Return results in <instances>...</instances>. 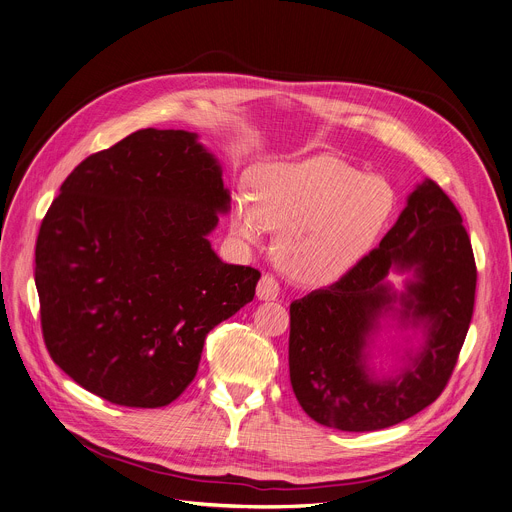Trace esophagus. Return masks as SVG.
<instances>
[{
    "instance_id": "obj_1",
    "label": "esophagus",
    "mask_w": 512,
    "mask_h": 512,
    "mask_svg": "<svg viewBox=\"0 0 512 512\" xmlns=\"http://www.w3.org/2000/svg\"><path fill=\"white\" fill-rule=\"evenodd\" d=\"M279 293H281L279 281L273 275H262V279L258 281V287H256L258 299H264V302H268V299H277Z\"/></svg>"
}]
</instances>
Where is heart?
<instances>
[{
    "mask_svg": "<svg viewBox=\"0 0 512 512\" xmlns=\"http://www.w3.org/2000/svg\"><path fill=\"white\" fill-rule=\"evenodd\" d=\"M395 192L335 157L268 163L252 173V198L233 204L231 227L248 244L279 229L277 258L310 285L343 279L368 256L388 225Z\"/></svg>",
    "mask_w": 512,
    "mask_h": 512,
    "instance_id": "obj_1",
    "label": "heart"
}]
</instances>
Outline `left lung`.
<instances>
[{"mask_svg":"<svg viewBox=\"0 0 512 512\" xmlns=\"http://www.w3.org/2000/svg\"><path fill=\"white\" fill-rule=\"evenodd\" d=\"M393 265L416 270L418 281L402 296L403 314L426 319L429 339L411 371L378 383L365 374L361 351L377 314L394 301L383 285ZM475 283L463 217L428 179L351 273L289 306V378L299 405L314 422L343 432L382 430L432 405L457 366Z\"/></svg>","mask_w":512,"mask_h":512,"instance_id":"left-lung-1","label":"left lung"}]
</instances>
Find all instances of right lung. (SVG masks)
<instances>
[{
	"instance_id": "add662e5",
	"label": "right lung",
	"mask_w": 512,
	"mask_h": 512,
	"mask_svg": "<svg viewBox=\"0 0 512 512\" xmlns=\"http://www.w3.org/2000/svg\"><path fill=\"white\" fill-rule=\"evenodd\" d=\"M215 157L184 130H138L86 157L43 217L35 283L53 362L113 405L184 393L208 330L254 299L260 270L206 235L227 210Z\"/></svg>"
}]
</instances>
